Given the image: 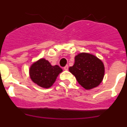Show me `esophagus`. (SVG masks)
<instances>
[{
	"label": "esophagus",
	"mask_w": 127,
	"mask_h": 127,
	"mask_svg": "<svg viewBox=\"0 0 127 127\" xmlns=\"http://www.w3.org/2000/svg\"><path fill=\"white\" fill-rule=\"evenodd\" d=\"M64 69L65 70H68V69H69V66H68V65L65 66V67H64Z\"/></svg>",
	"instance_id": "34e87169"
}]
</instances>
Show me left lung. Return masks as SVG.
Returning a JSON list of instances; mask_svg holds the SVG:
<instances>
[{
  "instance_id": "1",
  "label": "left lung",
  "mask_w": 127,
  "mask_h": 127,
  "mask_svg": "<svg viewBox=\"0 0 127 127\" xmlns=\"http://www.w3.org/2000/svg\"><path fill=\"white\" fill-rule=\"evenodd\" d=\"M69 71L76 77L77 82L86 90H90L100 85L104 78V65L95 56L81 53L75 57V62Z\"/></svg>"
}]
</instances>
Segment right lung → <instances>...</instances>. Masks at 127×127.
Masks as SVG:
<instances>
[{
  "instance_id": "obj_1",
  "label": "right lung",
  "mask_w": 127,
  "mask_h": 127,
  "mask_svg": "<svg viewBox=\"0 0 127 127\" xmlns=\"http://www.w3.org/2000/svg\"><path fill=\"white\" fill-rule=\"evenodd\" d=\"M62 69L57 65L52 66L48 60L41 58L31 65L29 70L32 81L41 87L48 88L56 81Z\"/></svg>"
}]
</instances>
